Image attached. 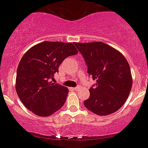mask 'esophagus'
<instances>
[{
  "instance_id": "1",
  "label": "esophagus",
  "mask_w": 148,
  "mask_h": 148,
  "mask_svg": "<svg viewBox=\"0 0 148 148\" xmlns=\"http://www.w3.org/2000/svg\"><path fill=\"white\" fill-rule=\"evenodd\" d=\"M73 89H74V90H77V89H78V88H79V86H76V87H74V88H72Z\"/></svg>"
}]
</instances>
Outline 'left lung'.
Instances as JSON below:
<instances>
[{"mask_svg":"<svg viewBox=\"0 0 148 148\" xmlns=\"http://www.w3.org/2000/svg\"><path fill=\"white\" fill-rule=\"evenodd\" d=\"M74 45L84 58L88 75L96 80L90 87V96L84 106L98 115L116 112L127 99L133 84L125 57L101 42Z\"/></svg>","mask_w":148,"mask_h":148,"instance_id":"obj_1","label":"left lung"}]
</instances>
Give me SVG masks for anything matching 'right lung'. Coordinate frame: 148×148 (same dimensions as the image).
<instances>
[{
  "instance_id": "right-lung-1",
  "label": "right lung",
  "mask_w": 148,
  "mask_h": 148,
  "mask_svg": "<svg viewBox=\"0 0 148 148\" xmlns=\"http://www.w3.org/2000/svg\"><path fill=\"white\" fill-rule=\"evenodd\" d=\"M77 54L72 43L43 42L28 50L21 60L16 74V92L29 111L42 117L62 107L69 90L51 82L68 56Z\"/></svg>"
}]
</instances>
